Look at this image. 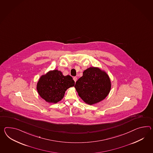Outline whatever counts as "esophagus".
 <instances>
[{
	"instance_id": "34e87169",
	"label": "esophagus",
	"mask_w": 153,
	"mask_h": 153,
	"mask_svg": "<svg viewBox=\"0 0 153 153\" xmlns=\"http://www.w3.org/2000/svg\"><path fill=\"white\" fill-rule=\"evenodd\" d=\"M77 78L76 77H74V81H75V82L77 81Z\"/></svg>"
}]
</instances>
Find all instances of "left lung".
Here are the masks:
<instances>
[{
    "mask_svg": "<svg viewBox=\"0 0 153 153\" xmlns=\"http://www.w3.org/2000/svg\"><path fill=\"white\" fill-rule=\"evenodd\" d=\"M75 88L83 101L92 105L108 96L111 82L105 71L98 67H91L83 71V76L76 82Z\"/></svg>",
    "mask_w": 153,
    "mask_h": 153,
    "instance_id": "8db88e82",
    "label": "left lung"
}]
</instances>
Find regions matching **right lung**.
Instances as JSON below:
<instances>
[{"instance_id":"add662e5","label":"right lung","mask_w":153,"mask_h":153,"mask_svg":"<svg viewBox=\"0 0 153 153\" xmlns=\"http://www.w3.org/2000/svg\"><path fill=\"white\" fill-rule=\"evenodd\" d=\"M75 86L70 75L63 76L60 71L54 70L42 75L37 82L36 89L40 96L48 103H56L61 101L66 91Z\"/></svg>"}]
</instances>
